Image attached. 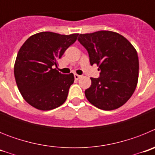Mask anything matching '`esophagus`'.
<instances>
[{
  "label": "esophagus",
  "mask_w": 155,
  "mask_h": 155,
  "mask_svg": "<svg viewBox=\"0 0 155 155\" xmlns=\"http://www.w3.org/2000/svg\"><path fill=\"white\" fill-rule=\"evenodd\" d=\"M81 77V75H78V74H74V79H75V80H78Z\"/></svg>",
  "instance_id": "1"
}]
</instances>
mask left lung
<instances>
[{
  "mask_svg": "<svg viewBox=\"0 0 155 155\" xmlns=\"http://www.w3.org/2000/svg\"><path fill=\"white\" fill-rule=\"evenodd\" d=\"M78 40L87 50L91 65L97 64L98 78L84 94L90 103L102 110L118 109L136 89L139 74L137 50L125 37L111 31L80 34Z\"/></svg>",
  "mask_w": 155,
  "mask_h": 155,
  "instance_id": "8db88e82",
  "label": "left lung"
}]
</instances>
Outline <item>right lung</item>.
I'll use <instances>...</instances> for the list:
<instances>
[{"label":"right lung","instance_id":"right-lung-1","mask_svg":"<svg viewBox=\"0 0 155 155\" xmlns=\"http://www.w3.org/2000/svg\"><path fill=\"white\" fill-rule=\"evenodd\" d=\"M78 35L42 31L30 36L20 48L14 74L19 91L31 106L46 111L64 103L74 77L53 68Z\"/></svg>","mask_w":155,"mask_h":155}]
</instances>
